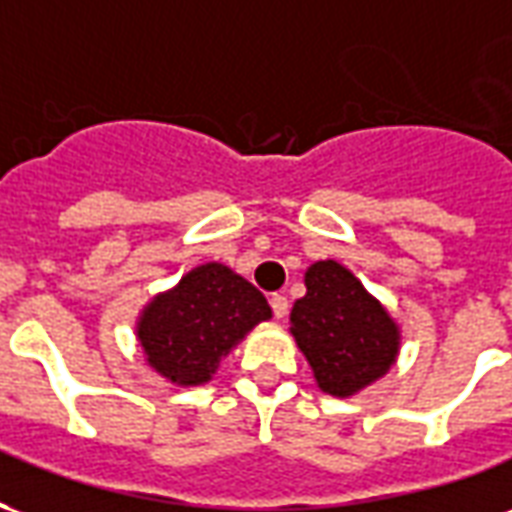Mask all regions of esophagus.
<instances>
[{"label":"esophagus","mask_w":512,"mask_h":512,"mask_svg":"<svg viewBox=\"0 0 512 512\" xmlns=\"http://www.w3.org/2000/svg\"><path fill=\"white\" fill-rule=\"evenodd\" d=\"M288 299H285V296H271V310H274V318H279V321H282V318H285V315H288Z\"/></svg>","instance_id":"obj_1"}]
</instances>
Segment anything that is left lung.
I'll list each match as a JSON object with an SVG mask.
<instances>
[{"label": "left lung", "instance_id": "8db88e82", "mask_svg": "<svg viewBox=\"0 0 512 512\" xmlns=\"http://www.w3.org/2000/svg\"><path fill=\"white\" fill-rule=\"evenodd\" d=\"M307 293L290 310V334L323 395L354 397L389 373L400 354V323L337 260L304 274Z\"/></svg>", "mask_w": 512, "mask_h": 512}]
</instances>
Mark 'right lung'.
Wrapping results in <instances>:
<instances>
[{
    "label": "right lung",
    "instance_id": "add662e5",
    "mask_svg": "<svg viewBox=\"0 0 512 512\" xmlns=\"http://www.w3.org/2000/svg\"><path fill=\"white\" fill-rule=\"evenodd\" d=\"M266 296L224 263H202L147 301L134 323L145 365L175 386L208 384L222 359L257 323Z\"/></svg>",
    "mask_w": 512,
    "mask_h": 512
}]
</instances>
